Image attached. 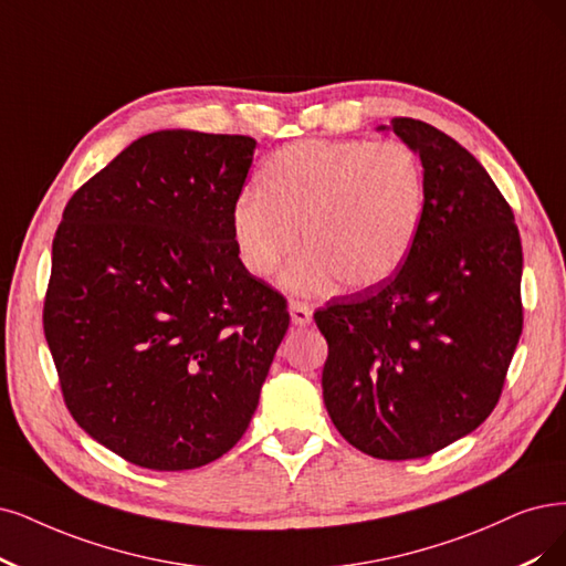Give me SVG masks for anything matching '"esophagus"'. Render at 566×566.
Segmentation results:
<instances>
[{
	"mask_svg": "<svg viewBox=\"0 0 566 566\" xmlns=\"http://www.w3.org/2000/svg\"><path fill=\"white\" fill-rule=\"evenodd\" d=\"M289 315L294 326H307L312 322V310L305 303H289Z\"/></svg>",
	"mask_w": 566,
	"mask_h": 566,
	"instance_id": "obj_1",
	"label": "esophagus"
}]
</instances>
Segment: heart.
Returning <instances> with one entry per match:
<instances>
[{
	"label": "heart",
	"mask_w": 566,
	"mask_h": 566,
	"mask_svg": "<svg viewBox=\"0 0 566 566\" xmlns=\"http://www.w3.org/2000/svg\"><path fill=\"white\" fill-rule=\"evenodd\" d=\"M424 167L401 142L303 139L259 167V191H244L230 214L238 254L268 277L301 244L307 254L284 282L319 291L333 280L366 291L408 261L424 217Z\"/></svg>",
	"instance_id": "heart-1"
}]
</instances>
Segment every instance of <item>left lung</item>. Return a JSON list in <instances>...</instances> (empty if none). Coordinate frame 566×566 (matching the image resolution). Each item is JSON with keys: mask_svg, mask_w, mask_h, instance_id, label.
Segmentation results:
<instances>
[{"mask_svg": "<svg viewBox=\"0 0 566 566\" xmlns=\"http://www.w3.org/2000/svg\"><path fill=\"white\" fill-rule=\"evenodd\" d=\"M420 156L424 217L389 282L315 312L328 343L324 406L349 446L375 459H420L494 410L522 333V244L513 209L462 144L391 118Z\"/></svg>", "mask_w": 566, "mask_h": 566, "instance_id": "1", "label": "left lung"}]
</instances>
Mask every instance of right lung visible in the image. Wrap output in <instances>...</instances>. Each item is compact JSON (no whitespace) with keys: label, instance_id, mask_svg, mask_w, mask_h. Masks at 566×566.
Returning <instances> with one entry per match:
<instances>
[{"label":"right lung","instance_id":"add662e5","mask_svg":"<svg viewBox=\"0 0 566 566\" xmlns=\"http://www.w3.org/2000/svg\"><path fill=\"white\" fill-rule=\"evenodd\" d=\"M256 139L158 130L83 184L53 238L44 333L76 424L142 469L214 462L289 328L230 228Z\"/></svg>","mask_w":566,"mask_h":566}]
</instances>
